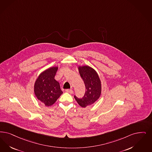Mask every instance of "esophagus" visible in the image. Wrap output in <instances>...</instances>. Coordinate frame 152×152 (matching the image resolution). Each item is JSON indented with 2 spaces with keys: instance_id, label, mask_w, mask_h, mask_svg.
<instances>
[{
  "instance_id": "obj_1",
  "label": "esophagus",
  "mask_w": 152,
  "mask_h": 152,
  "mask_svg": "<svg viewBox=\"0 0 152 152\" xmlns=\"http://www.w3.org/2000/svg\"><path fill=\"white\" fill-rule=\"evenodd\" d=\"M66 91L69 94H73V90H72V89H66Z\"/></svg>"
}]
</instances>
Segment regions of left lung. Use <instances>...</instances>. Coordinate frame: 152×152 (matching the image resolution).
<instances>
[{"label": "left lung", "mask_w": 152, "mask_h": 152, "mask_svg": "<svg viewBox=\"0 0 152 152\" xmlns=\"http://www.w3.org/2000/svg\"><path fill=\"white\" fill-rule=\"evenodd\" d=\"M79 73L85 85V93L82 98L75 96L79 105L84 108L96 102L101 94L102 84L96 71L89 66H79Z\"/></svg>", "instance_id": "1"}]
</instances>
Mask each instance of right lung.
I'll use <instances>...</instances> for the list:
<instances>
[{
	"label": "right lung",
	"mask_w": 152,
	"mask_h": 152,
	"mask_svg": "<svg viewBox=\"0 0 152 152\" xmlns=\"http://www.w3.org/2000/svg\"><path fill=\"white\" fill-rule=\"evenodd\" d=\"M58 67H51L43 71L37 78L34 92L37 99L48 107L53 105L63 93L55 76Z\"/></svg>",
	"instance_id": "right-lung-1"
}]
</instances>
